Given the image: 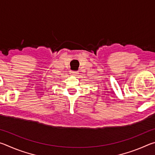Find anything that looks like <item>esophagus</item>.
Listing matches in <instances>:
<instances>
[{
  "label": "esophagus",
  "mask_w": 155,
  "mask_h": 155,
  "mask_svg": "<svg viewBox=\"0 0 155 155\" xmlns=\"http://www.w3.org/2000/svg\"><path fill=\"white\" fill-rule=\"evenodd\" d=\"M70 74H71L73 76H77L78 74V72H71V73H70Z\"/></svg>",
  "instance_id": "esophagus-1"
}]
</instances>
